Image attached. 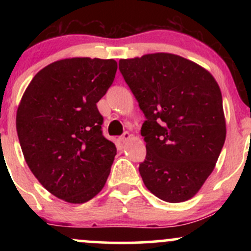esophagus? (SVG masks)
Instances as JSON below:
<instances>
[{
    "instance_id": "obj_1",
    "label": "esophagus",
    "mask_w": 251,
    "mask_h": 251,
    "mask_svg": "<svg viewBox=\"0 0 251 251\" xmlns=\"http://www.w3.org/2000/svg\"><path fill=\"white\" fill-rule=\"evenodd\" d=\"M129 138H131V134H129L128 132H124V133L120 135L119 139H120V142H122V143H126L129 139Z\"/></svg>"
}]
</instances>
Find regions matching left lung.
Here are the masks:
<instances>
[{
	"label": "left lung",
	"instance_id": "8db88e82",
	"mask_svg": "<svg viewBox=\"0 0 251 251\" xmlns=\"http://www.w3.org/2000/svg\"><path fill=\"white\" fill-rule=\"evenodd\" d=\"M146 120L144 184L169 203L188 201L211 175L226 142L222 93L197 63L169 53L119 61Z\"/></svg>",
	"mask_w": 251,
	"mask_h": 251
}]
</instances>
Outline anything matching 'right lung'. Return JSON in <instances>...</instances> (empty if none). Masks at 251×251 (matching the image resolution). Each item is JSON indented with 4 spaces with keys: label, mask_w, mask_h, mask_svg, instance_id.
<instances>
[{
    "label": "right lung",
    "mask_w": 251,
    "mask_h": 251,
    "mask_svg": "<svg viewBox=\"0 0 251 251\" xmlns=\"http://www.w3.org/2000/svg\"><path fill=\"white\" fill-rule=\"evenodd\" d=\"M117 62L73 57L41 70L25 89L16 129L25 163L51 195L68 203L99 194L116 145L102 134L97 102L111 87Z\"/></svg>",
    "instance_id": "obj_1"
}]
</instances>
